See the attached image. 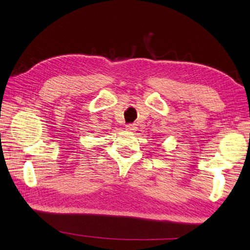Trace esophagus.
I'll use <instances>...</instances> for the list:
<instances>
[{"instance_id": "1", "label": "esophagus", "mask_w": 250, "mask_h": 250, "mask_svg": "<svg viewBox=\"0 0 250 250\" xmlns=\"http://www.w3.org/2000/svg\"><path fill=\"white\" fill-rule=\"evenodd\" d=\"M125 129L128 130V131H135V130H136V125H134V124L126 125H125Z\"/></svg>"}]
</instances>
